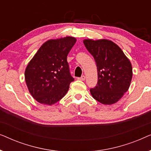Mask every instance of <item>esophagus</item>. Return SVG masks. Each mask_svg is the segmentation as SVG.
I'll use <instances>...</instances> for the list:
<instances>
[{"mask_svg": "<svg viewBox=\"0 0 151 151\" xmlns=\"http://www.w3.org/2000/svg\"><path fill=\"white\" fill-rule=\"evenodd\" d=\"M78 80H82V81H84V80H85V76H82L81 77L78 78Z\"/></svg>", "mask_w": 151, "mask_h": 151, "instance_id": "34e87169", "label": "esophagus"}]
</instances>
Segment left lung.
Masks as SVG:
<instances>
[{"instance_id":"1","label":"left lung","mask_w":151,"mask_h":151,"mask_svg":"<svg viewBox=\"0 0 151 151\" xmlns=\"http://www.w3.org/2000/svg\"><path fill=\"white\" fill-rule=\"evenodd\" d=\"M94 58L98 69V83L90 88L95 100L103 104L117 102L129 89L133 76L131 62L116 44L108 40H84Z\"/></svg>"}]
</instances>
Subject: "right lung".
Returning a JSON list of instances; mask_svg holds the SVG:
<instances>
[{"label":"right lung","mask_w":151,"mask_h":151,"mask_svg":"<svg viewBox=\"0 0 151 151\" xmlns=\"http://www.w3.org/2000/svg\"><path fill=\"white\" fill-rule=\"evenodd\" d=\"M76 42L73 37L49 40L40 47L24 72L29 91L41 104L51 105L67 93L74 81L67 55Z\"/></svg>","instance_id":"add662e5"}]
</instances>
